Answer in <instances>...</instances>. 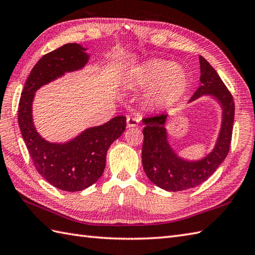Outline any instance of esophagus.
<instances>
[{"label": "esophagus", "instance_id": "34e87169", "mask_svg": "<svg viewBox=\"0 0 255 255\" xmlns=\"http://www.w3.org/2000/svg\"><path fill=\"white\" fill-rule=\"evenodd\" d=\"M140 118L138 117H132V116H128L127 117V127L128 128H132L135 127L139 124Z\"/></svg>", "mask_w": 255, "mask_h": 255}]
</instances>
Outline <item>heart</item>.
<instances>
[{
	"instance_id": "1",
	"label": "heart",
	"mask_w": 255,
	"mask_h": 255,
	"mask_svg": "<svg viewBox=\"0 0 255 255\" xmlns=\"http://www.w3.org/2000/svg\"><path fill=\"white\" fill-rule=\"evenodd\" d=\"M128 84L144 90V102L150 109L169 108L178 101L190 84L188 72L179 64L151 60L131 69Z\"/></svg>"
}]
</instances>
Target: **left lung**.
<instances>
[{
	"mask_svg": "<svg viewBox=\"0 0 255 255\" xmlns=\"http://www.w3.org/2000/svg\"><path fill=\"white\" fill-rule=\"evenodd\" d=\"M199 60L200 81L202 85L194 92L190 101L211 94L218 100L223 108L222 128L214 150L198 162L185 161L177 156L167 142L165 129L167 114L142 120L144 124L142 145L143 169L147 178L166 191L187 190L204 182L226 158L232 142L235 118L234 98L210 63L202 56Z\"/></svg>",
	"mask_w": 255,
	"mask_h": 255,
	"instance_id": "left-lung-1",
	"label": "left lung"
}]
</instances>
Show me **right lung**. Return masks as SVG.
Returning a JSON list of instances; mask_svg holds the SVG:
<instances>
[{
    "instance_id": "add662e5",
    "label": "right lung",
    "mask_w": 255,
    "mask_h": 255,
    "mask_svg": "<svg viewBox=\"0 0 255 255\" xmlns=\"http://www.w3.org/2000/svg\"><path fill=\"white\" fill-rule=\"evenodd\" d=\"M85 50L68 43L41 57L28 76L18 106V125L35 169L52 186L68 192L81 191L98 181L109 147L126 129V117L116 116L63 144L50 143L35 130L31 114L34 92L66 72L84 67L89 58Z\"/></svg>"
}]
</instances>
